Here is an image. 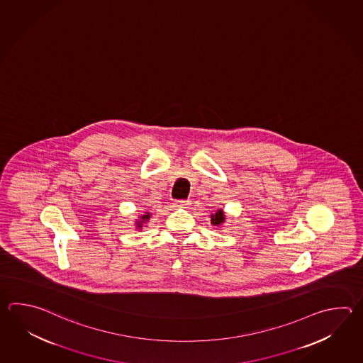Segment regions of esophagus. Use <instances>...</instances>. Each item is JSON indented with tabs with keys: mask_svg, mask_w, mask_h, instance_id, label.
Listing matches in <instances>:
<instances>
[{
	"mask_svg": "<svg viewBox=\"0 0 363 363\" xmlns=\"http://www.w3.org/2000/svg\"><path fill=\"white\" fill-rule=\"evenodd\" d=\"M190 206V200H177L174 201V207L176 208H187Z\"/></svg>",
	"mask_w": 363,
	"mask_h": 363,
	"instance_id": "1",
	"label": "esophagus"
}]
</instances>
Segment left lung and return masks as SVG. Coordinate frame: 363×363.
Instances as JSON below:
<instances>
[{
  "label": "left lung",
  "instance_id": "left-lung-1",
  "mask_svg": "<svg viewBox=\"0 0 363 363\" xmlns=\"http://www.w3.org/2000/svg\"><path fill=\"white\" fill-rule=\"evenodd\" d=\"M226 221V217H225V212L222 209H218L216 213L211 215V223L215 225L217 228L222 226Z\"/></svg>",
  "mask_w": 363,
  "mask_h": 363
}]
</instances>
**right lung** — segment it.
I'll return each mask as SVG.
<instances>
[{"label":"right lung","instance_id":"add662e5","mask_svg":"<svg viewBox=\"0 0 363 363\" xmlns=\"http://www.w3.org/2000/svg\"><path fill=\"white\" fill-rule=\"evenodd\" d=\"M150 217H151V213H148V212H145L143 215L138 216V218L134 221V223H135L134 228L137 230H142L143 225L150 220Z\"/></svg>","mask_w":363,"mask_h":363}]
</instances>
